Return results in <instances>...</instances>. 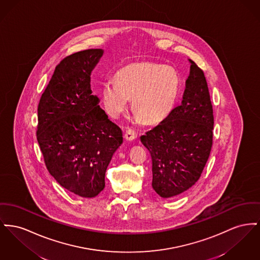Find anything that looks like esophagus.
<instances>
[{
    "label": "esophagus",
    "mask_w": 260,
    "mask_h": 260,
    "mask_svg": "<svg viewBox=\"0 0 260 260\" xmlns=\"http://www.w3.org/2000/svg\"><path fill=\"white\" fill-rule=\"evenodd\" d=\"M137 138H138V135H137V133H136L134 129L127 128V129L125 131L124 138H125L127 141H133V140H135Z\"/></svg>",
    "instance_id": "1"
}]
</instances>
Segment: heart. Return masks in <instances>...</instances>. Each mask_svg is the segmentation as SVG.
Segmentation results:
<instances>
[{"mask_svg":"<svg viewBox=\"0 0 260 260\" xmlns=\"http://www.w3.org/2000/svg\"><path fill=\"white\" fill-rule=\"evenodd\" d=\"M116 82L102 87L105 109L112 117H119L133 99V110L146 124L165 120L177 102L180 77L175 69L155 61H138L121 68Z\"/></svg>","mask_w":260,"mask_h":260,"instance_id":"1","label":"heart"}]
</instances>
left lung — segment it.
Returning a JSON list of instances; mask_svg holds the SVG:
<instances>
[{
    "label": "left lung",
    "mask_w": 260,
    "mask_h": 260,
    "mask_svg": "<svg viewBox=\"0 0 260 260\" xmlns=\"http://www.w3.org/2000/svg\"><path fill=\"white\" fill-rule=\"evenodd\" d=\"M182 103L140 140L152 159L153 189L163 199L182 194L199 181L213 139V109L206 78L191 60Z\"/></svg>",
    "instance_id": "8db88e82"
}]
</instances>
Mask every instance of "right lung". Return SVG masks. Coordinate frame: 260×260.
Here are the masks:
<instances>
[{
	"label": "right lung",
	"mask_w": 260,
	"mask_h": 260,
	"mask_svg": "<svg viewBox=\"0 0 260 260\" xmlns=\"http://www.w3.org/2000/svg\"><path fill=\"white\" fill-rule=\"evenodd\" d=\"M102 49L72 54L56 67L38 105L37 140L51 176L69 191L94 198L122 143V129L92 95L90 76Z\"/></svg>",
	"instance_id": "1"
}]
</instances>
